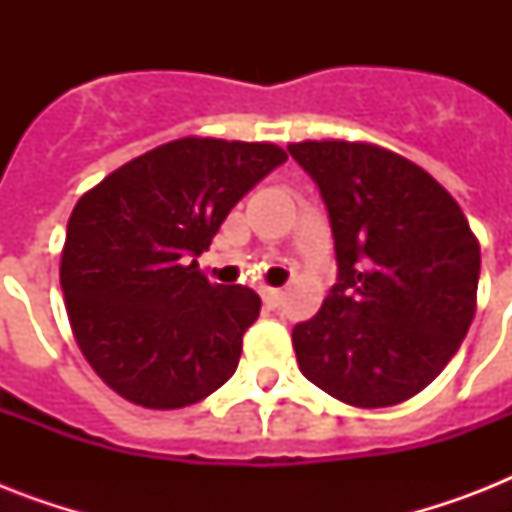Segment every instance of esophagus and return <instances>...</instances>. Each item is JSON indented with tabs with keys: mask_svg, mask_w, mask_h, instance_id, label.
I'll list each match as a JSON object with an SVG mask.
<instances>
[{
	"mask_svg": "<svg viewBox=\"0 0 512 512\" xmlns=\"http://www.w3.org/2000/svg\"><path fill=\"white\" fill-rule=\"evenodd\" d=\"M281 300H284V295H281L279 289H263V303L268 308H279Z\"/></svg>",
	"mask_w": 512,
	"mask_h": 512,
	"instance_id": "esophagus-1",
	"label": "esophagus"
}]
</instances>
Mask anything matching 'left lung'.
Returning <instances> with one entry per match:
<instances>
[{"mask_svg": "<svg viewBox=\"0 0 512 512\" xmlns=\"http://www.w3.org/2000/svg\"><path fill=\"white\" fill-rule=\"evenodd\" d=\"M319 188L337 284L292 329L308 380L380 409L436 380L476 316L481 249L460 204L417 164L345 140L287 146Z\"/></svg>", "mask_w": 512, "mask_h": 512, "instance_id": "obj_1", "label": "left lung"}]
</instances>
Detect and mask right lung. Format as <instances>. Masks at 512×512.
I'll return each instance as SVG.
<instances>
[{
  "instance_id": "add662e5",
  "label": "right lung",
  "mask_w": 512,
  "mask_h": 512,
  "mask_svg": "<svg viewBox=\"0 0 512 512\" xmlns=\"http://www.w3.org/2000/svg\"><path fill=\"white\" fill-rule=\"evenodd\" d=\"M284 162L273 143L183 138L76 201L60 287L84 358L119 396L180 409L231 380L260 297L241 284H209L196 257Z\"/></svg>"
}]
</instances>
